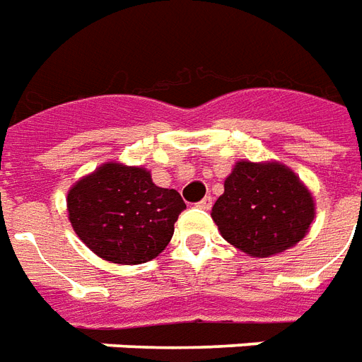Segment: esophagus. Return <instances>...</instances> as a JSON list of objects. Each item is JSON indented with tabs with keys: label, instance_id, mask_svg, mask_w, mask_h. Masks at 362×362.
Returning a JSON list of instances; mask_svg holds the SVG:
<instances>
[{
	"label": "esophagus",
	"instance_id": "obj_1",
	"mask_svg": "<svg viewBox=\"0 0 362 362\" xmlns=\"http://www.w3.org/2000/svg\"><path fill=\"white\" fill-rule=\"evenodd\" d=\"M211 205H213V197H211V195H205L202 202L197 203V207L203 209V211H207V209H211Z\"/></svg>",
	"mask_w": 362,
	"mask_h": 362
}]
</instances>
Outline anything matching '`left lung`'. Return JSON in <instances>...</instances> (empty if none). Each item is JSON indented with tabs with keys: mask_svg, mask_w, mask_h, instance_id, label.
Instances as JSON below:
<instances>
[{
	"mask_svg": "<svg viewBox=\"0 0 362 362\" xmlns=\"http://www.w3.org/2000/svg\"><path fill=\"white\" fill-rule=\"evenodd\" d=\"M211 215L234 247L270 257L303 240L315 218V203L290 168L240 160Z\"/></svg>",
	"mask_w": 362,
	"mask_h": 362,
	"instance_id": "left-lung-1",
	"label": "left lung"
}]
</instances>
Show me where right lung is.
I'll return each instance as SVG.
<instances>
[{
  "mask_svg": "<svg viewBox=\"0 0 362 362\" xmlns=\"http://www.w3.org/2000/svg\"><path fill=\"white\" fill-rule=\"evenodd\" d=\"M74 232L95 255L117 264H141L167 247L186 203L176 189L155 186L140 167L107 163L66 197Z\"/></svg>",
  "mask_w": 362,
  "mask_h": 362,
  "instance_id": "add662e5",
  "label": "right lung"
}]
</instances>
